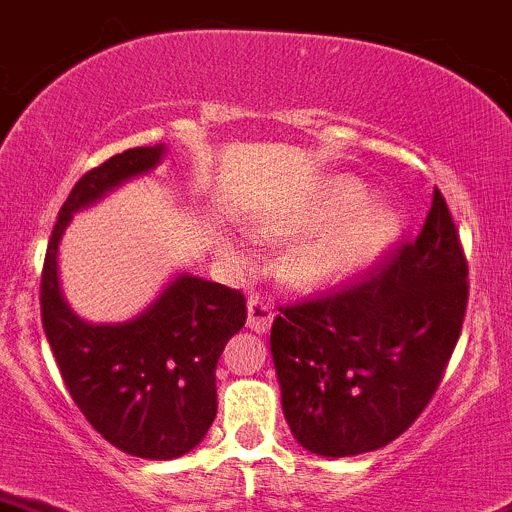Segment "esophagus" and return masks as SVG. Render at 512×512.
Returning <instances> with one entry per match:
<instances>
[{
    "label": "esophagus",
    "instance_id": "34e87169",
    "mask_svg": "<svg viewBox=\"0 0 512 512\" xmlns=\"http://www.w3.org/2000/svg\"><path fill=\"white\" fill-rule=\"evenodd\" d=\"M273 308L266 303V300L261 298V295H251L249 298V320H246V325H249L254 333H268L273 325Z\"/></svg>",
    "mask_w": 512,
    "mask_h": 512
}]
</instances>
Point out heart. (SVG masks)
<instances>
[{
    "mask_svg": "<svg viewBox=\"0 0 512 512\" xmlns=\"http://www.w3.org/2000/svg\"><path fill=\"white\" fill-rule=\"evenodd\" d=\"M370 189L355 177H335L281 231H315L336 224L295 251L291 278L300 286H328L377 261L402 231V217L389 207H370Z\"/></svg>",
    "mask_w": 512,
    "mask_h": 512,
    "instance_id": "b5f03b06",
    "label": "heart"
}]
</instances>
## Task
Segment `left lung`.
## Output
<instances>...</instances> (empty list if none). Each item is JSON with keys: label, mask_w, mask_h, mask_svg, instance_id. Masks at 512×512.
<instances>
[{"label": "left lung", "mask_w": 512, "mask_h": 512, "mask_svg": "<svg viewBox=\"0 0 512 512\" xmlns=\"http://www.w3.org/2000/svg\"><path fill=\"white\" fill-rule=\"evenodd\" d=\"M468 261L434 187L414 241L347 286L278 305L271 355L295 441L318 456L377 451L419 419L461 335Z\"/></svg>", "instance_id": "8db88e82"}]
</instances>
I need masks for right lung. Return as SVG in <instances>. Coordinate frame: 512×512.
Listing matches in <instances>:
<instances>
[{
  "instance_id": "right-lung-1",
  "label": "right lung",
  "mask_w": 512,
  "mask_h": 512,
  "mask_svg": "<svg viewBox=\"0 0 512 512\" xmlns=\"http://www.w3.org/2000/svg\"><path fill=\"white\" fill-rule=\"evenodd\" d=\"M165 147H133L73 184L51 231L41 271V323L68 394L88 424L138 458L184 456L217 416V362L246 323L241 291L179 276L138 318L83 323L63 300L59 244L73 212L125 179L152 170Z\"/></svg>"
}]
</instances>
